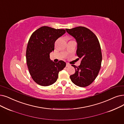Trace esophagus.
Here are the masks:
<instances>
[{"label": "esophagus", "mask_w": 124, "mask_h": 124, "mask_svg": "<svg viewBox=\"0 0 124 124\" xmlns=\"http://www.w3.org/2000/svg\"><path fill=\"white\" fill-rule=\"evenodd\" d=\"M70 66V64L68 63H66V67H69V66Z\"/></svg>", "instance_id": "esophagus-1"}]
</instances>
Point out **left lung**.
Listing matches in <instances>:
<instances>
[{
    "label": "left lung",
    "instance_id": "1",
    "mask_svg": "<svg viewBox=\"0 0 124 124\" xmlns=\"http://www.w3.org/2000/svg\"><path fill=\"white\" fill-rule=\"evenodd\" d=\"M68 34L77 42V55L81 59L80 65H72L75 73L70 76L72 82L80 87L92 84L99 73L102 62V53L99 40L96 35L85 27L66 29Z\"/></svg>",
    "mask_w": 124,
    "mask_h": 124
}]
</instances>
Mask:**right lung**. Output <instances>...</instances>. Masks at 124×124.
Here are the masks:
<instances>
[{
  "mask_svg": "<svg viewBox=\"0 0 124 124\" xmlns=\"http://www.w3.org/2000/svg\"><path fill=\"white\" fill-rule=\"evenodd\" d=\"M65 32L64 29L42 26L31 35L27 46L26 62L31 78L37 84L48 86L55 83L59 71L66 66L63 61L55 63L50 58L56 40Z\"/></svg>",
  "mask_w": 124,
  "mask_h": 124,
  "instance_id": "add662e5",
  "label": "right lung"
}]
</instances>
